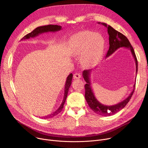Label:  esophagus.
<instances>
[{"mask_svg":"<svg viewBox=\"0 0 148 148\" xmlns=\"http://www.w3.org/2000/svg\"><path fill=\"white\" fill-rule=\"evenodd\" d=\"M73 77L74 79H79V78H81V75L79 73H75L73 75Z\"/></svg>","mask_w":148,"mask_h":148,"instance_id":"1","label":"esophagus"}]
</instances>
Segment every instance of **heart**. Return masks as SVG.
<instances>
[{"instance_id":"obj_1","label":"heart","mask_w":148,"mask_h":148,"mask_svg":"<svg viewBox=\"0 0 148 148\" xmlns=\"http://www.w3.org/2000/svg\"><path fill=\"white\" fill-rule=\"evenodd\" d=\"M104 39L99 34L83 32L72 39L71 51L73 55L81 56L84 66L92 67L99 61L103 55Z\"/></svg>"}]
</instances>
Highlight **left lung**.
I'll return each instance as SVG.
<instances>
[{
	"mask_svg": "<svg viewBox=\"0 0 148 148\" xmlns=\"http://www.w3.org/2000/svg\"><path fill=\"white\" fill-rule=\"evenodd\" d=\"M98 24H101L105 27H106L108 29V33L109 34V44L110 47L106 53L105 59L111 55L118 49L120 47L127 48L131 51L132 54L136 62V74L137 73V60L134 53V51L131 45L129 40L128 38L123 35L122 33L117 32L111 26L107 25L105 23H98ZM92 72V70H84L83 72V77L86 84H85V99L86 102H87L88 106L96 114L100 115L102 116H111L112 115L122 109L125 106V105L128 103L131 99V97L133 94L134 91L135 84L133 86V90L131 92L130 95L128 96L125 99L120 102V103H117L114 105L108 106L105 105L101 103L98 101L96 97H95L90 82V73Z\"/></svg>",
	"mask_w": 148,
	"mask_h": 148,
	"instance_id": "8db88e82",
	"label": "left lung"
}]
</instances>
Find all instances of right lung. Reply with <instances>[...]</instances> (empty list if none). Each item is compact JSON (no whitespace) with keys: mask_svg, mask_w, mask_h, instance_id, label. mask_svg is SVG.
<instances>
[{"mask_svg":"<svg viewBox=\"0 0 148 148\" xmlns=\"http://www.w3.org/2000/svg\"><path fill=\"white\" fill-rule=\"evenodd\" d=\"M62 29V27L60 25H44V26H41V27H37L36 29H34V30L29 33V34L25 35L24 37L21 38V40H26V39H29L30 38H34L37 36H38L40 34H42L44 33H47V32H56L60 31ZM73 74L71 73L70 75H69L67 78H66V83L65 84V88H64V99L62 101V102L60 106L58 108V109L55 111L53 113L47 116H46L44 117V119H50V118H53L55 116L57 115L59 113H60L64 108V105L65 102L66 97L68 95V92L69 89H70V87L71 84V81L73 79ZM43 119V118H42Z\"/></svg>","mask_w":148,"mask_h":148,"instance_id":"obj_1","label":"right lung"}]
</instances>
